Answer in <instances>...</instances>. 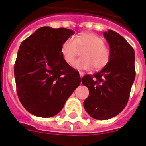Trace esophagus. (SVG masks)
<instances>
[{
	"label": "esophagus",
	"mask_w": 146,
	"mask_h": 146,
	"mask_svg": "<svg viewBox=\"0 0 146 146\" xmlns=\"http://www.w3.org/2000/svg\"><path fill=\"white\" fill-rule=\"evenodd\" d=\"M79 73H80V77H81V78L84 76V72H82V71H80V72H79Z\"/></svg>",
	"instance_id": "obj_1"
}]
</instances>
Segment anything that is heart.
<instances>
[{"label": "heart", "instance_id": "obj_1", "mask_svg": "<svg viewBox=\"0 0 146 146\" xmlns=\"http://www.w3.org/2000/svg\"><path fill=\"white\" fill-rule=\"evenodd\" d=\"M82 52V58L75 60L73 66L78 70H90L94 66L96 70L102 69L109 62L111 52L108 46L104 45L102 38L92 32H83L76 35V38L70 36L62 42L61 55L62 59L68 64L73 62Z\"/></svg>", "mask_w": 146, "mask_h": 146}]
</instances>
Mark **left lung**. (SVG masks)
I'll return each instance as SVG.
<instances>
[{"mask_svg":"<svg viewBox=\"0 0 146 146\" xmlns=\"http://www.w3.org/2000/svg\"><path fill=\"white\" fill-rule=\"evenodd\" d=\"M104 36L111 51L109 62L98 73L81 79L82 84L89 89L84 108L97 120L110 119L122 111L135 77L133 48L114 31L104 32Z\"/></svg>","mask_w":146,"mask_h":146,"instance_id":"obj_1","label":"left lung"}]
</instances>
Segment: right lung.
Segmentation results:
<instances>
[{"label": "right lung", "mask_w": 146, "mask_h": 146, "mask_svg": "<svg viewBox=\"0 0 146 146\" xmlns=\"http://www.w3.org/2000/svg\"><path fill=\"white\" fill-rule=\"evenodd\" d=\"M74 32L45 26L21 42L14 73L19 100L32 114L50 117L59 113L80 84L78 71L65 62L62 42Z\"/></svg>", "instance_id": "right-lung-1"}]
</instances>
